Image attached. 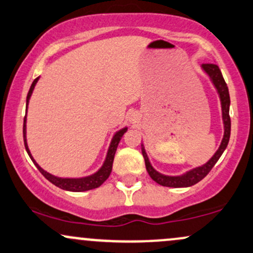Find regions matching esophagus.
<instances>
[{
	"mask_svg": "<svg viewBox=\"0 0 253 253\" xmlns=\"http://www.w3.org/2000/svg\"><path fill=\"white\" fill-rule=\"evenodd\" d=\"M139 119V117H138V114H136V113L134 112V113H130V115H129V121L130 123H135L136 120H138Z\"/></svg>",
	"mask_w": 253,
	"mask_h": 253,
	"instance_id": "1",
	"label": "esophagus"
}]
</instances>
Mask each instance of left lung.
<instances>
[{
    "instance_id": "obj_1",
    "label": "left lung",
    "mask_w": 253,
    "mask_h": 253,
    "mask_svg": "<svg viewBox=\"0 0 253 253\" xmlns=\"http://www.w3.org/2000/svg\"><path fill=\"white\" fill-rule=\"evenodd\" d=\"M202 70L207 74V76L211 78V83L215 86L217 94H219L220 102H221V110H222V121H223V138L220 144L219 149L214 153L213 157L207 162L206 164L201 165V167L194 168L183 175L179 176H168L163 175V173L158 172L155 168L152 167L147 157L146 151L144 149V145L141 144V152H143L145 165H146V170L149 172L151 178L153 179L158 184L163 185V187H170V188H185L191 187V185L199 183L201 179L205 178L208 175V172L213 169V167L219 161L221 157L223 151L227 147V144L229 141V135H231V118H229V104H231V100H229V92L227 84H226L225 80H223L221 71H220L219 66L216 64H202Z\"/></svg>"
}]
</instances>
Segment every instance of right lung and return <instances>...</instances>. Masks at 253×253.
<instances>
[{
    "label": "right lung",
    "instance_id": "1",
    "mask_svg": "<svg viewBox=\"0 0 253 253\" xmlns=\"http://www.w3.org/2000/svg\"><path fill=\"white\" fill-rule=\"evenodd\" d=\"M38 80H39V77L36 78V80L33 81V83H32L30 91H28V94H27L26 108L28 107V102H30L32 92H33L34 86H36ZM26 113H27V109H26ZM26 121H27V119H26V117H25V119H24L25 147H26V151H27L28 156H30V158L32 159V161H33L34 165H36V167L38 168V170H39L40 172L42 173V176L45 177L46 179H48V181H50L52 184H54L56 187L60 188V189H63V190L75 191V193H81V191H86V190L95 189V188H98L101 184H103V182L106 181L107 178H108L110 172H112L113 161H114V156H115V152H117L118 145H119V143H120L121 138H123L125 132L127 130V127H124L123 129L118 130V132L115 133L114 136H113L112 141H110L109 149H108V151H107V156H106V159H104L102 167H101L100 169L96 171V172L92 173V175H90V176L80 177V178H63V177H57V176L51 175V173H48L47 171L42 169V168L39 167V164H38L37 162L34 161L33 156L31 155V151H30V149H28L27 138H26Z\"/></svg>",
    "mask_w": 253,
    "mask_h": 253
}]
</instances>
